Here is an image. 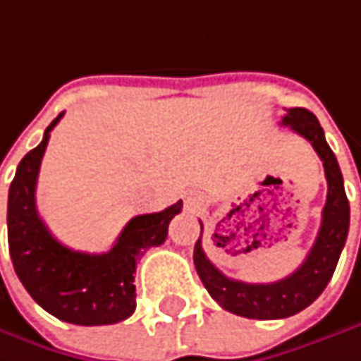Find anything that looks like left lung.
I'll return each mask as SVG.
<instances>
[{"instance_id":"1","label":"left lung","mask_w":361,"mask_h":361,"mask_svg":"<svg viewBox=\"0 0 361 361\" xmlns=\"http://www.w3.org/2000/svg\"><path fill=\"white\" fill-rule=\"evenodd\" d=\"M281 123L289 126L314 147L324 165V176L329 183L326 204L322 209V223L306 260L289 277L275 283H244L225 277L207 258L202 250V223L200 238L194 246L196 273L204 283L211 298L221 308L244 318H287L308 308L324 291V287L333 277L349 231V202L343 188V176L337 157L324 140V132L316 115L310 114L308 109L293 107L287 109Z\"/></svg>"}]
</instances>
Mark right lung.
I'll return each instance as SVG.
<instances>
[{"instance_id":"obj_1","label":"right lung","mask_w":361,"mask_h":361,"mask_svg":"<svg viewBox=\"0 0 361 361\" xmlns=\"http://www.w3.org/2000/svg\"><path fill=\"white\" fill-rule=\"evenodd\" d=\"M43 140L20 161L8 194V246L18 279L30 298L55 318L80 326L115 324L136 310L134 273L148 247L161 246L169 221L181 211V200L161 213L138 214L105 254L74 252L59 244L37 213V178L49 142Z\"/></svg>"}]
</instances>
